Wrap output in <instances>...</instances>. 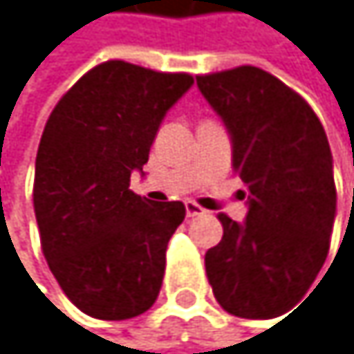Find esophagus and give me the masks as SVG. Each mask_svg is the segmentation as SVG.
Here are the masks:
<instances>
[{"mask_svg": "<svg viewBox=\"0 0 354 354\" xmlns=\"http://www.w3.org/2000/svg\"><path fill=\"white\" fill-rule=\"evenodd\" d=\"M185 207H187V216H189V218L201 216V214L205 212V209H203L201 205H197L195 201H187V203H185Z\"/></svg>", "mask_w": 354, "mask_h": 354, "instance_id": "obj_1", "label": "esophagus"}]
</instances>
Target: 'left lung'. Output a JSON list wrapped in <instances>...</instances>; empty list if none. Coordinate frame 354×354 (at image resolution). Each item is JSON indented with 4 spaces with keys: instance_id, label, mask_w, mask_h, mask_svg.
<instances>
[{
    "instance_id": "left-lung-1",
    "label": "left lung",
    "mask_w": 354,
    "mask_h": 354,
    "mask_svg": "<svg viewBox=\"0 0 354 354\" xmlns=\"http://www.w3.org/2000/svg\"><path fill=\"white\" fill-rule=\"evenodd\" d=\"M197 88L231 136L248 199L243 222L218 216L224 235L205 254L207 279L226 313L272 319L306 294L330 250V142L306 100L258 66L199 75Z\"/></svg>"
}]
</instances>
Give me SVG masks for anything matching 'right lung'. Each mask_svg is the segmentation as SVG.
Segmentation results:
<instances>
[{
    "label": "right lung",
    "instance_id": "right-lung-1",
    "mask_svg": "<svg viewBox=\"0 0 354 354\" xmlns=\"http://www.w3.org/2000/svg\"><path fill=\"white\" fill-rule=\"evenodd\" d=\"M193 77L109 60L54 106L37 149L33 205L41 250L66 298L94 319L142 315L159 296L180 201L130 191L165 113Z\"/></svg>",
    "mask_w": 354,
    "mask_h": 354
}]
</instances>
